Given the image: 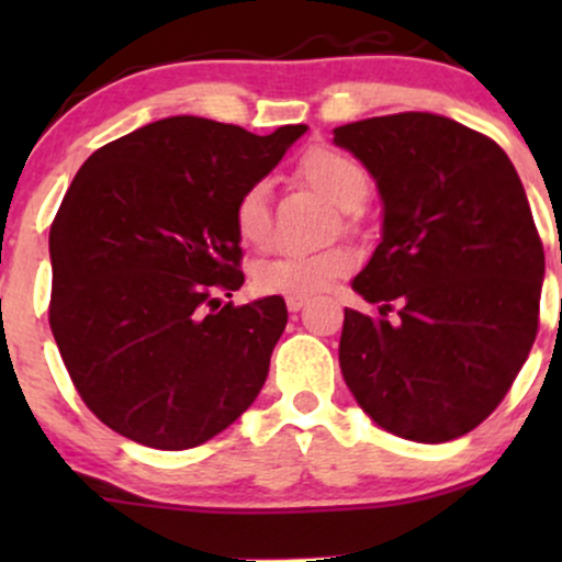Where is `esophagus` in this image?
Listing matches in <instances>:
<instances>
[{"label":"esophagus","instance_id":"1","mask_svg":"<svg viewBox=\"0 0 562 562\" xmlns=\"http://www.w3.org/2000/svg\"><path fill=\"white\" fill-rule=\"evenodd\" d=\"M285 303H288L290 312H301V308L308 303V299H303V295H288Z\"/></svg>","mask_w":562,"mask_h":562}]
</instances>
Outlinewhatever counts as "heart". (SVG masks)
Here are the masks:
<instances>
[{"instance_id": "1", "label": "heart", "mask_w": 562, "mask_h": 562, "mask_svg": "<svg viewBox=\"0 0 562 562\" xmlns=\"http://www.w3.org/2000/svg\"><path fill=\"white\" fill-rule=\"evenodd\" d=\"M295 179L333 205L353 211L364 203L370 192V179L359 160L348 153L327 145H314L295 160ZM232 224L240 243L250 248H267L272 243V203L267 184H250L237 195L232 205ZM359 256L346 245L308 250V254H282L256 267V288L261 293L280 295H317L335 280L353 272Z\"/></svg>"}]
</instances>
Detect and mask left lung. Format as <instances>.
<instances>
[{
    "label": "left lung",
    "mask_w": 562,
    "mask_h": 562,
    "mask_svg": "<svg viewBox=\"0 0 562 562\" xmlns=\"http://www.w3.org/2000/svg\"><path fill=\"white\" fill-rule=\"evenodd\" d=\"M333 134L383 198V240L353 280L380 308H346V385L389 434L465 436L507 396L539 330L544 245L518 171L447 115H378Z\"/></svg>",
    "instance_id": "left-lung-1"
}]
</instances>
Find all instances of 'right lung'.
<instances>
[{
    "label": "right lung",
    "mask_w": 562,
    "mask_h": 562,
    "mask_svg": "<svg viewBox=\"0 0 562 562\" xmlns=\"http://www.w3.org/2000/svg\"><path fill=\"white\" fill-rule=\"evenodd\" d=\"M303 132L173 115L83 160L49 229V327L115 434L192 449L256 402L288 308L280 295L222 303L245 280L232 205Z\"/></svg>",
    "instance_id": "add662e5"
}]
</instances>
